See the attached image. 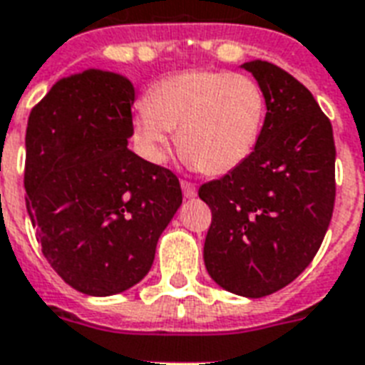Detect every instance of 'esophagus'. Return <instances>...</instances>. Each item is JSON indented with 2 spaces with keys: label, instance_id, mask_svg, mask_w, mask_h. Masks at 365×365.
<instances>
[{
  "label": "esophagus",
  "instance_id": "34e87169",
  "mask_svg": "<svg viewBox=\"0 0 365 365\" xmlns=\"http://www.w3.org/2000/svg\"><path fill=\"white\" fill-rule=\"evenodd\" d=\"M180 188H182V194H185V197H188V200L196 197L197 190H196V186L192 185V182H186V180H182V182H180Z\"/></svg>",
  "mask_w": 365,
  "mask_h": 365
}]
</instances>
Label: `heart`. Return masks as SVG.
Returning a JSON list of instances; mask_svg holds the SVG:
<instances>
[{
  "label": "heart",
  "instance_id": "b5f03b06",
  "mask_svg": "<svg viewBox=\"0 0 365 365\" xmlns=\"http://www.w3.org/2000/svg\"><path fill=\"white\" fill-rule=\"evenodd\" d=\"M144 112L131 120V138L140 156L162 163L169 137L188 168L227 175L244 165L259 146L267 118L262 87L245 74L186 70L152 83Z\"/></svg>",
  "mask_w": 365,
  "mask_h": 365
}]
</instances>
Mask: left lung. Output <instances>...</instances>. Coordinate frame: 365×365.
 Listing matches in <instances>:
<instances>
[{"mask_svg": "<svg viewBox=\"0 0 365 365\" xmlns=\"http://www.w3.org/2000/svg\"><path fill=\"white\" fill-rule=\"evenodd\" d=\"M267 97L253 156L222 179L200 186L213 221L203 261L234 295L259 299L309 267L335 203L333 129L312 93L264 61L244 62Z\"/></svg>", "mask_w": 365, "mask_h": 365, "instance_id": "left-lung-1", "label": "left lung"}]
</instances>
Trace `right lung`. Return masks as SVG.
I'll return each instance as SVG.
<instances>
[{"instance_id": "1", "label": "right lung", "mask_w": 365, "mask_h": 365, "mask_svg": "<svg viewBox=\"0 0 365 365\" xmlns=\"http://www.w3.org/2000/svg\"><path fill=\"white\" fill-rule=\"evenodd\" d=\"M135 87L89 68L62 78L26 129V207L45 259L74 289L108 297L148 274L182 203L169 169L129 150Z\"/></svg>"}]
</instances>
